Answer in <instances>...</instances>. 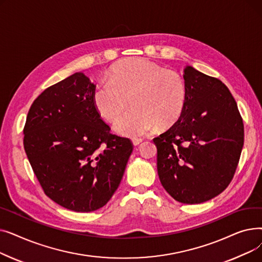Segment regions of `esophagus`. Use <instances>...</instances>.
I'll use <instances>...</instances> for the list:
<instances>
[{
	"label": "esophagus",
	"instance_id": "1",
	"mask_svg": "<svg viewBox=\"0 0 262 262\" xmlns=\"http://www.w3.org/2000/svg\"><path fill=\"white\" fill-rule=\"evenodd\" d=\"M142 141H143V140H142L141 138H134V139H133V144L137 146V145H139Z\"/></svg>",
	"mask_w": 262,
	"mask_h": 262
}]
</instances>
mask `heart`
Here are the masks:
<instances>
[{"label": "heart", "instance_id": "1", "mask_svg": "<svg viewBox=\"0 0 262 262\" xmlns=\"http://www.w3.org/2000/svg\"><path fill=\"white\" fill-rule=\"evenodd\" d=\"M132 109L115 125V130L126 137H141L155 127L167 128L180 120L187 102V86L176 71L141 57L115 64L106 81L93 90L92 101L106 121H116L127 107Z\"/></svg>", "mask_w": 262, "mask_h": 262}]
</instances>
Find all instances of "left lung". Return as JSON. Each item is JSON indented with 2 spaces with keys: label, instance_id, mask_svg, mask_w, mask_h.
Wrapping results in <instances>:
<instances>
[{
  "label": "left lung",
  "instance_id": "obj_1",
  "mask_svg": "<svg viewBox=\"0 0 262 262\" xmlns=\"http://www.w3.org/2000/svg\"><path fill=\"white\" fill-rule=\"evenodd\" d=\"M184 79V113L153 141L162 187L177 202L201 204L230 184L244 143V126L237 103L221 80L191 66L186 67Z\"/></svg>",
  "mask_w": 262,
  "mask_h": 262
}]
</instances>
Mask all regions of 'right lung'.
Masks as SVG:
<instances>
[{
  "mask_svg": "<svg viewBox=\"0 0 262 262\" xmlns=\"http://www.w3.org/2000/svg\"><path fill=\"white\" fill-rule=\"evenodd\" d=\"M81 72L49 88L26 117L24 149L45 193L76 212L98 210L118 189L133 143L110 133Z\"/></svg>",
  "mask_w": 262,
  "mask_h": 262,
  "instance_id": "add662e5",
  "label": "right lung"
}]
</instances>
